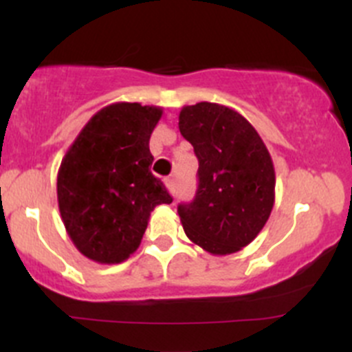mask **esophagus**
Segmentation results:
<instances>
[{"mask_svg": "<svg viewBox=\"0 0 352 352\" xmlns=\"http://www.w3.org/2000/svg\"><path fill=\"white\" fill-rule=\"evenodd\" d=\"M165 186H166V189L170 190V192H175V189H177V180H175V177H170V179H166L165 180Z\"/></svg>", "mask_w": 352, "mask_h": 352, "instance_id": "1", "label": "esophagus"}]
</instances>
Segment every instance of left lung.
Returning <instances> with one entry per match:
<instances>
[{"label": "left lung", "mask_w": 352, "mask_h": 352, "mask_svg": "<svg viewBox=\"0 0 352 352\" xmlns=\"http://www.w3.org/2000/svg\"><path fill=\"white\" fill-rule=\"evenodd\" d=\"M179 129L199 160L196 197L177 208L184 232L209 254H235L271 216V155L252 124L225 105H187L180 110Z\"/></svg>", "instance_id": "8db88e82"}]
</instances>
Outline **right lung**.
<instances>
[{
    "instance_id": "1",
    "label": "right lung",
    "mask_w": 352,
    "mask_h": 352,
    "mask_svg": "<svg viewBox=\"0 0 352 352\" xmlns=\"http://www.w3.org/2000/svg\"><path fill=\"white\" fill-rule=\"evenodd\" d=\"M163 110L117 102L98 110L63 158L58 202L66 232L85 257L126 261L146 232L151 211L173 201L151 173L150 136Z\"/></svg>"
}]
</instances>
